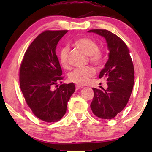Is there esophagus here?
I'll return each instance as SVG.
<instances>
[{
	"instance_id": "obj_1",
	"label": "esophagus",
	"mask_w": 152,
	"mask_h": 152,
	"mask_svg": "<svg viewBox=\"0 0 152 152\" xmlns=\"http://www.w3.org/2000/svg\"><path fill=\"white\" fill-rule=\"evenodd\" d=\"M81 88H82V86H79V85H76V91H78V90H80V89H81Z\"/></svg>"
}]
</instances>
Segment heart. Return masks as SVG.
Masks as SVG:
<instances>
[{
  "label": "heart",
  "instance_id": "obj_1",
  "mask_svg": "<svg viewBox=\"0 0 152 152\" xmlns=\"http://www.w3.org/2000/svg\"><path fill=\"white\" fill-rule=\"evenodd\" d=\"M74 45L80 49L86 55L88 56V60L96 67L102 65L104 59V53L99 48V45L94 39L89 37H81L76 40ZM59 61L64 69L70 68L69 61V48H61L58 54ZM95 70L91 66L76 68L68 74L69 80L79 86L88 84L92 76L94 75Z\"/></svg>",
  "mask_w": 152,
  "mask_h": 152
}]
</instances>
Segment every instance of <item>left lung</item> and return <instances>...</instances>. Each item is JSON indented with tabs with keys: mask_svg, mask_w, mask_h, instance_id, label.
I'll return each instance as SVG.
<instances>
[{
	"mask_svg": "<svg viewBox=\"0 0 152 152\" xmlns=\"http://www.w3.org/2000/svg\"><path fill=\"white\" fill-rule=\"evenodd\" d=\"M106 39L109 58L99 74L106 78L107 88H92L94 97L91 104L93 114L102 119H111L124 109L129 100L134 84L135 72L129 50L117 35L107 29H91Z\"/></svg>",
	"mask_w": 152,
	"mask_h": 152,
	"instance_id": "8db88e82",
	"label": "left lung"
}]
</instances>
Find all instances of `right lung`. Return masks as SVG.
Instances as JSON below:
<instances>
[{"mask_svg":"<svg viewBox=\"0 0 152 152\" xmlns=\"http://www.w3.org/2000/svg\"><path fill=\"white\" fill-rule=\"evenodd\" d=\"M68 31L46 30L40 33L27 48L20 63L19 84L25 102L35 117L47 123L61 119L76 89L74 83L58 85L64 76L56 48Z\"/></svg>","mask_w":152,"mask_h":152,"instance_id":"add662e5","label":"right lung"}]
</instances>
